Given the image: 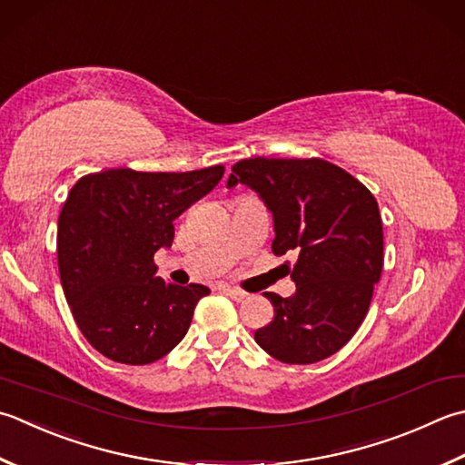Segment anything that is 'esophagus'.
Returning <instances> with one entry per match:
<instances>
[{
	"instance_id": "34e87169",
	"label": "esophagus",
	"mask_w": 465,
	"mask_h": 465,
	"mask_svg": "<svg viewBox=\"0 0 465 465\" xmlns=\"http://www.w3.org/2000/svg\"><path fill=\"white\" fill-rule=\"evenodd\" d=\"M220 290H222L223 294L230 296V298L238 300V302H242V300L248 298V292H243V290H240V288H233V286H230V284H220Z\"/></svg>"
}]
</instances>
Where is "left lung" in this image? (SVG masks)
I'll return each instance as SVG.
<instances>
[{"label":"left lung","mask_w":465,"mask_h":465,"mask_svg":"<svg viewBox=\"0 0 465 465\" xmlns=\"http://www.w3.org/2000/svg\"><path fill=\"white\" fill-rule=\"evenodd\" d=\"M248 185L274 217L272 252L296 253V292H268L274 321L253 339L270 357L311 365L347 344L365 321L383 270L377 199L351 173L324 159L238 161L227 187Z\"/></svg>","instance_id":"1"}]
</instances>
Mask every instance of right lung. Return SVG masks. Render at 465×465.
I'll use <instances>...</instances> for the list:
<instances>
[{
	"mask_svg": "<svg viewBox=\"0 0 465 465\" xmlns=\"http://www.w3.org/2000/svg\"><path fill=\"white\" fill-rule=\"evenodd\" d=\"M223 165L187 173L108 169L76 181L58 217V270L80 332L106 359L149 365L187 334L202 284L157 278L173 222L207 195Z\"/></svg>",
	"mask_w": 465,
	"mask_h": 465,
	"instance_id": "add662e5",
	"label": "right lung"
}]
</instances>
